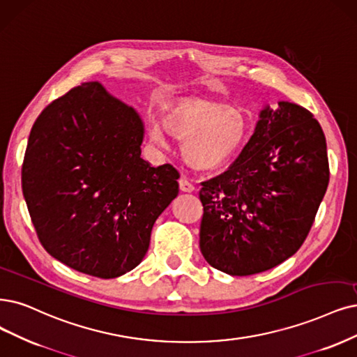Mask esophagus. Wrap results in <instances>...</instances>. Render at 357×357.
Instances as JSON below:
<instances>
[{
  "label": "esophagus",
  "mask_w": 357,
  "mask_h": 357,
  "mask_svg": "<svg viewBox=\"0 0 357 357\" xmlns=\"http://www.w3.org/2000/svg\"><path fill=\"white\" fill-rule=\"evenodd\" d=\"M179 188L183 192H192L195 190L194 183L187 178V175H182L181 176V179H179Z\"/></svg>",
  "instance_id": "esophagus-1"
}]
</instances>
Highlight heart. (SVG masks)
Returning <instances> with one entry per match:
<instances>
[{"mask_svg":"<svg viewBox=\"0 0 357 357\" xmlns=\"http://www.w3.org/2000/svg\"><path fill=\"white\" fill-rule=\"evenodd\" d=\"M165 128L183 142V154L191 166L215 170L231 162L241 151L250 134L247 114L225 104L200 98H185L166 112ZM155 141H163L162 130L151 129Z\"/></svg>","mask_w":357,"mask_h":357,"instance_id":"b5f03b06","label":"heart"}]
</instances>
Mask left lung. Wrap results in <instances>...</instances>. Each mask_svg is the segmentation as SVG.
Here are the masks:
<instances>
[{
  "instance_id": "left-lung-1",
  "label": "left lung",
  "mask_w": 357,
  "mask_h": 357,
  "mask_svg": "<svg viewBox=\"0 0 357 357\" xmlns=\"http://www.w3.org/2000/svg\"><path fill=\"white\" fill-rule=\"evenodd\" d=\"M260 113L234 165L202 182L200 248L210 266L247 276L278 266L305 243L328 188L324 130L298 104Z\"/></svg>"
}]
</instances>
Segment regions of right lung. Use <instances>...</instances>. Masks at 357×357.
Returning <instances> with one entry per match:
<instances>
[{
  "instance_id": "add662e5",
  "label": "right lung",
  "mask_w": 357,
  "mask_h": 357,
  "mask_svg": "<svg viewBox=\"0 0 357 357\" xmlns=\"http://www.w3.org/2000/svg\"><path fill=\"white\" fill-rule=\"evenodd\" d=\"M138 113L86 82L35 121L22 190L39 243L69 268L117 278L147 253L155 219L179 192V172L141 157Z\"/></svg>"
}]
</instances>
